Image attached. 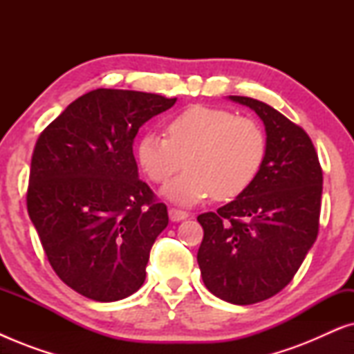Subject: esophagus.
I'll return each mask as SVG.
<instances>
[{"instance_id":"1","label":"esophagus","mask_w":354,"mask_h":354,"mask_svg":"<svg viewBox=\"0 0 354 354\" xmlns=\"http://www.w3.org/2000/svg\"><path fill=\"white\" fill-rule=\"evenodd\" d=\"M188 217V212L187 211H182V209H177V207H171L169 209V219L172 222H178V221H183Z\"/></svg>"}]
</instances>
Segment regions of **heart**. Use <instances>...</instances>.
Wrapping results in <instances>:
<instances>
[{
	"label": "heart",
	"mask_w": 354,
	"mask_h": 354,
	"mask_svg": "<svg viewBox=\"0 0 354 354\" xmlns=\"http://www.w3.org/2000/svg\"><path fill=\"white\" fill-rule=\"evenodd\" d=\"M166 135L149 132L140 138L137 156L147 176L164 183L169 200L195 205L207 196L227 201L254 182L266 158V135L251 118L212 106H190L169 119Z\"/></svg>",
	"instance_id": "heart-1"
}]
</instances>
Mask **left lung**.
I'll list each match as a JSON object with an SVG mask.
<instances>
[{
    "label": "left lung",
    "instance_id": "obj_1",
    "mask_svg": "<svg viewBox=\"0 0 354 354\" xmlns=\"http://www.w3.org/2000/svg\"><path fill=\"white\" fill-rule=\"evenodd\" d=\"M266 127V158L254 182L216 212L198 216L203 282L232 304L264 301L292 282L317 239L322 169L311 138L292 120L248 96Z\"/></svg>",
    "mask_w": 354,
    "mask_h": 354
}]
</instances>
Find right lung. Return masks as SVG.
<instances>
[{
    "mask_svg": "<svg viewBox=\"0 0 354 354\" xmlns=\"http://www.w3.org/2000/svg\"><path fill=\"white\" fill-rule=\"evenodd\" d=\"M177 98L98 88L71 103L40 133L27 211L51 268L77 293L109 303L147 277L167 207L138 178V129Z\"/></svg>",
    "mask_w": 354,
    "mask_h": 354,
    "instance_id": "right-lung-1",
    "label": "right lung"
}]
</instances>
